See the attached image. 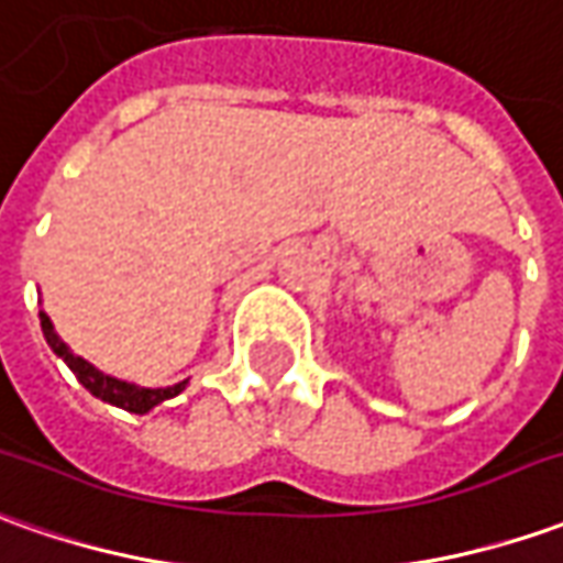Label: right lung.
<instances>
[{
	"label": "right lung",
	"mask_w": 563,
	"mask_h": 563,
	"mask_svg": "<svg viewBox=\"0 0 563 563\" xmlns=\"http://www.w3.org/2000/svg\"><path fill=\"white\" fill-rule=\"evenodd\" d=\"M40 323L48 347L55 351L60 361L70 366L73 376L82 382V388H89V391L95 394V397H101L104 404H113V407H120V410L129 412H147L153 410L156 404H163V400H169L175 394L185 391L187 378L185 382H178V385H169V388H141V385H132V382L107 376L101 369H95L89 361L76 357L70 347L60 342V335L55 332V327H52V320H48V313L45 311H40Z\"/></svg>",
	"instance_id": "right-lung-1"
}]
</instances>
